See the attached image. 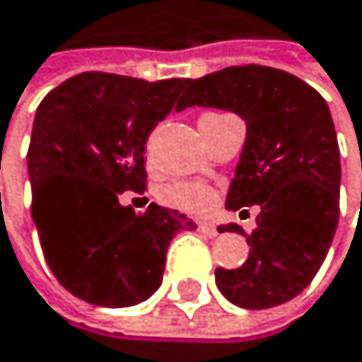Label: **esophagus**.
Wrapping results in <instances>:
<instances>
[{"label":"esophagus","mask_w":362,"mask_h":362,"mask_svg":"<svg viewBox=\"0 0 362 362\" xmlns=\"http://www.w3.org/2000/svg\"><path fill=\"white\" fill-rule=\"evenodd\" d=\"M197 230L202 233V235H206V237H215L217 235V228L213 224H206V222H199L197 224Z\"/></svg>","instance_id":"1"}]
</instances>
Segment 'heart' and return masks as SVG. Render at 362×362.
Listing matches in <instances>:
<instances>
[{
    "instance_id": "obj_1",
    "label": "heart",
    "mask_w": 362,
    "mask_h": 362,
    "mask_svg": "<svg viewBox=\"0 0 362 362\" xmlns=\"http://www.w3.org/2000/svg\"><path fill=\"white\" fill-rule=\"evenodd\" d=\"M215 189L204 182H173L163 191L165 204L195 215L211 211L215 206Z\"/></svg>"
}]
</instances>
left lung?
Returning <instances> with one entry per match:
<instances>
[{"mask_svg": "<svg viewBox=\"0 0 362 362\" xmlns=\"http://www.w3.org/2000/svg\"><path fill=\"white\" fill-rule=\"evenodd\" d=\"M215 107L246 122L240 165L226 209L259 206L257 228L242 233L248 259L215 270L224 297L246 310L281 305L319 272L339 224L341 158L323 96L294 74L266 65H235L189 83L175 107Z\"/></svg>", "mask_w": 362, "mask_h": 362, "instance_id": "obj_1", "label": "left lung"}]
</instances>
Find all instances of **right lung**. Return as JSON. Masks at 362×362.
Instances as JSON below:
<instances>
[{
	"mask_svg": "<svg viewBox=\"0 0 362 362\" xmlns=\"http://www.w3.org/2000/svg\"><path fill=\"white\" fill-rule=\"evenodd\" d=\"M185 85L83 72L37 107L28 149L33 220L59 284L92 305L149 299L163 284L173 235L195 228L153 202L140 215L120 204V193H145L147 138L180 105Z\"/></svg>",
	"mask_w": 362,
	"mask_h": 362,
	"instance_id": "obj_1",
	"label": "right lung"
}]
</instances>
